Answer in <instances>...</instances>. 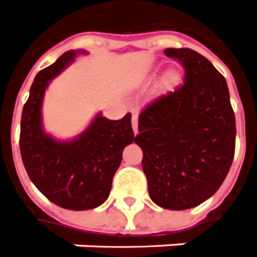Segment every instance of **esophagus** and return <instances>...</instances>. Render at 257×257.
I'll return each mask as SVG.
<instances>
[{
  "mask_svg": "<svg viewBox=\"0 0 257 257\" xmlns=\"http://www.w3.org/2000/svg\"><path fill=\"white\" fill-rule=\"evenodd\" d=\"M132 125H133V132H134V134H137L138 133V116L136 113L133 114Z\"/></svg>",
  "mask_w": 257,
  "mask_h": 257,
  "instance_id": "34e87169",
  "label": "esophagus"
}]
</instances>
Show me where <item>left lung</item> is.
I'll use <instances>...</instances> for the list:
<instances>
[{
  "instance_id": "1",
  "label": "left lung",
  "mask_w": 257,
  "mask_h": 257,
  "mask_svg": "<svg viewBox=\"0 0 257 257\" xmlns=\"http://www.w3.org/2000/svg\"><path fill=\"white\" fill-rule=\"evenodd\" d=\"M184 81L147 103L134 143L151 199L165 209L201 205L219 190L235 152V116L223 74L190 48H167Z\"/></svg>"
}]
</instances>
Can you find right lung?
<instances>
[{
  "instance_id": "1",
  "label": "right lung",
  "mask_w": 257,
  "mask_h": 257,
  "mask_svg": "<svg viewBox=\"0 0 257 257\" xmlns=\"http://www.w3.org/2000/svg\"><path fill=\"white\" fill-rule=\"evenodd\" d=\"M83 51H67L55 63L38 72L23 106L21 155L33 184L55 205L70 210H88L108 199L112 180L125 145L134 141L132 113L120 120L98 114L79 138L58 143L43 132L41 103L52 77Z\"/></svg>"
}]
</instances>
